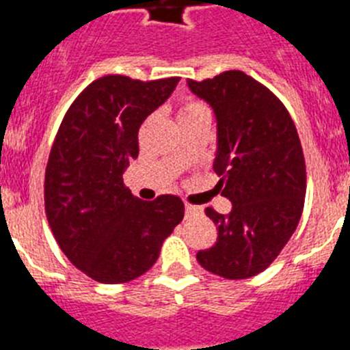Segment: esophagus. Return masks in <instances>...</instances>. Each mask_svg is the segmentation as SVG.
Returning <instances> with one entry per match:
<instances>
[{
  "mask_svg": "<svg viewBox=\"0 0 350 350\" xmlns=\"http://www.w3.org/2000/svg\"><path fill=\"white\" fill-rule=\"evenodd\" d=\"M198 213H202V208H200V206L185 205V217H191V215H198Z\"/></svg>",
  "mask_w": 350,
  "mask_h": 350,
  "instance_id": "esophagus-1",
  "label": "esophagus"
}]
</instances>
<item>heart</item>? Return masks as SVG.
Wrapping results in <instances>:
<instances>
[{
    "instance_id": "obj_1",
    "label": "heart",
    "mask_w": 350,
    "mask_h": 350,
    "mask_svg": "<svg viewBox=\"0 0 350 350\" xmlns=\"http://www.w3.org/2000/svg\"><path fill=\"white\" fill-rule=\"evenodd\" d=\"M200 110H205V107H203L200 101H194V100L185 101V103L180 107V110H178V119H182V117L185 116H191V113L200 112Z\"/></svg>"
}]
</instances>
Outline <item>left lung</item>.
<instances>
[{"label":"left lung","mask_w":350,"mask_h":350,"mask_svg":"<svg viewBox=\"0 0 350 350\" xmlns=\"http://www.w3.org/2000/svg\"><path fill=\"white\" fill-rule=\"evenodd\" d=\"M187 85L213 110V172L233 205L226 215L205 208L217 226V242L196 259L219 277L249 279L270 267L301 217L307 172L298 131L279 98L243 71Z\"/></svg>","instance_id":"obj_1"}]
</instances>
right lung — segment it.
<instances>
[{
	"label": "right lung",
	"instance_id": "1",
	"mask_svg": "<svg viewBox=\"0 0 350 350\" xmlns=\"http://www.w3.org/2000/svg\"><path fill=\"white\" fill-rule=\"evenodd\" d=\"M178 77L107 75L73 101L45 170V212L55 242L80 271L101 284L137 279L159 258L184 219L180 198L142 202L122 173L138 157V129L177 88Z\"/></svg>",
	"mask_w": 350,
	"mask_h": 350
}]
</instances>
